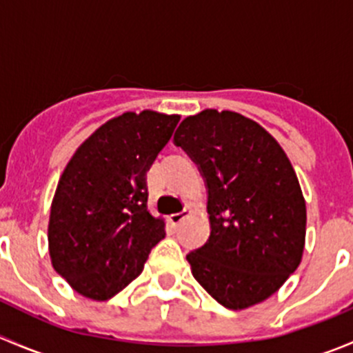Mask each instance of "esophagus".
<instances>
[{"instance_id":"esophagus-1","label":"esophagus","mask_w":353,"mask_h":353,"mask_svg":"<svg viewBox=\"0 0 353 353\" xmlns=\"http://www.w3.org/2000/svg\"><path fill=\"white\" fill-rule=\"evenodd\" d=\"M191 215V210L190 208H184L183 212H179V213H174V215H170V219H169V222L172 223L174 227L176 225H179L181 222H183L184 219H188V216Z\"/></svg>"}]
</instances>
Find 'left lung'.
<instances>
[{"label": "left lung", "mask_w": 353, "mask_h": 353, "mask_svg": "<svg viewBox=\"0 0 353 353\" xmlns=\"http://www.w3.org/2000/svg\"><path fill=\"white\" fill-rule=\"evenodd\" d=\"M174 143L208 190L210 237L186 256L193 276L223 307L266 301L301 265L305 243V201L287 154L232 110L186 117Z\"/></svg>", "instance_id": "left-lung-1"}]
</instances>
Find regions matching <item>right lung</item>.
Listing matches in <instances>:
<instances>
[{
  "instance_id": "add662e5",
  "label": "right lung",
  "mask_w": 353,
  "mask_h": 353,
  "mask_svg": "<svg viewBox=\"0 0 353 353\" xmlns=\"http://www.w3.org/2000/svg\"><path fill=\"white\" fill-rule=\"evenodd\" d=\"M181 117L124 112L102 124L68 162L49 216L51 263L73 290L108 301L141 272L165 222L148 212L147 170Z\"/></svg>"
}]
</instances>
